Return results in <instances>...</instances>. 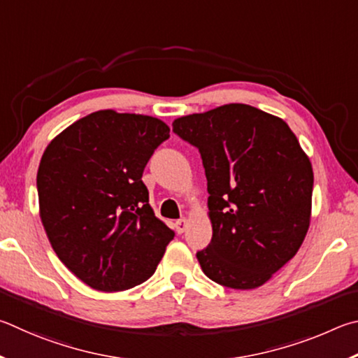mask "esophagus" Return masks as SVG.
Here are the masks:
<instances>
[{
  "label": "esophagus",
  "instance_id": "1",
  "mask_svg": "<svg viewBox=\"0 0 358 358\" xmlns=\"http://www.w3.org/2000/svg\"><path fill=\"white\" fill-rule=\"evenodd\" d=\"M180 224H182V222H180V220L176 222V229H178V231H182V228H180Z\"/></svg>",
  "mask_w": 358,
  "mask_h": 358
}]
</instances>
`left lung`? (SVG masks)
<instances>
[{
    "instance_id": "left-lung-1",
    "label": "left lung",
    "mask_w": 358,
    "mask_h": 358,
    "mask_svg": "<svg viewBox=\"0 0 358 358\" xmlns=\"http://www.w3.org/2000/svg\"><path fill=\"white\" fill-rule=\"evenodd\" d=\"M169 138L160 119L105 110L48 144L37 171L41 220L62 264L96 291L152 277L174 231L154 215L143 171Z\"/></svg>"
}]
</instances>
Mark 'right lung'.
I'll list each match as a JSON object with an SVG mask.
<instances>
[{"instance_id": "1", "label": "right lung", "mask_w": 358, "mask_h": 358, "mask_svg": "<svg viewBox=\"0 0 358 358\" xmlns=\"http://www.w3.org/2000/svg\"><path fill=\"white\" fill-rule=\"evenodd\" d=\"M173 131L201 154L210 243L203 272L233 289L262 286L299 252L310 228L313 168L283 119L229 103L179 117Z\"/></svg>"}]
</instances>
